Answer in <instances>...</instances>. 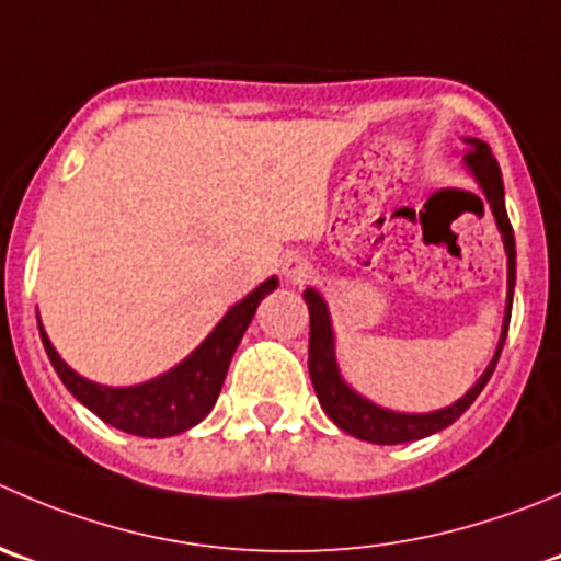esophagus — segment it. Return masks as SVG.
<instances>
[{
    "instance_id": "obj_1",
    "label": "esophagus",
    "mask_w": 561,
    "mask_h": 561,
    "mask_svg": "<svg viewBox=\"0 0 561 561\" xmlns=\"http://www.w3.org/2000/svg\"><path fill=\"white\" fill-rule=\"evenodd\" d=\"M282 271H285L287 282H293V285H304V282L312 279L314 274L312 263H309L307 257H298V254L296 257H287L285 265H282Z\"/></svg>"
}]
</instances>
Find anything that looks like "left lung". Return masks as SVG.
Instances as JSON below:
<instances>
[{
  "mask_svg": "<svg viewBox=\"0 0 561 561\" xmlns=\"http://www.w3.org/2000/svg\"><path fill=\"white\" fill-rule=\"evenodd\" d=\"M469 145V153L463 156L466 170L474 175L480 183L482 194H485L488 205H491L493 216H496V227L502 232L504 252H507V309H504V325L502 336H499V347L493 353V362L488 364L485 373L480 375L474 386L460 397L458 402L447 408H438L431 413H400V411H386V408L375 405L367 397L353 391L351 386L342 380L340 364H336L334 353V331H331L329 307H325L323 296L312 287L304 290V301L309 307V378H312L314 394H318L320 405L329 413L340 431L351 433V436L362 438L369 444H408L419 442V438L433 436V433L444 431L466 413V408L480 397L485 383L491 380L493 369H496L499 356H502L504 340H507L510 329V312H513V290H515V236L513 225L507 219V208H504V183L499 161L493 159L491 148L482 139H463Z\"/></svg>",
  "mask_w": 561,
  "mask_h": 561,
  "instance_id": "left-lung-1",
  "label": "left lung"
}]
</instances>
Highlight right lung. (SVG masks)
I'll list each match as a JSON object with an SVG mask.
<instances>
[{"label": "right lung", "mask_w": 561, "mask_h": 561, "mask_svg": "<svg viewBox=\"0 0 561 561\" xmlns=\"http://www.w3.org/2000/svg\"><path fill=\"white\" fill-rule=\"evenodd\" d=\"M276 285H279L276 276H271L263 285L254 287L243 301H238L219 320V325L205 336L203 345L192 356L183 358L178 367H172L170 373L159 375L148 383L123 386V389L81 378L59 358L41 323H37V329H41L43 347H46L54 369L81 405L90 408L106 425L130 433V436L167 438L186 433L188 427L199 425L208 416L210 408L216 405V397H219L227 367H230L232 353H236L243 331L252 323L257 304L271 290H276Z\"/></svg>", "instance_id": "add662e5"}]
</instances>
